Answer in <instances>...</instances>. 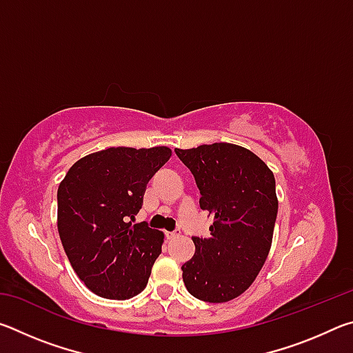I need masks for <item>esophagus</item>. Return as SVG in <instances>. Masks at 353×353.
I'll return each instance as SVG.
<instances>
[{
	"mask_svg": "<svg viewBox=\"0 0 353 353\" xmlns=\"http://www.w3.org/2000/svg\"><path fill=\"white\" fill-rule=\"evenodd\" d=\"M177 236H179L177 232H166V238H168V240H174Z\"/></svg>",
	"mask_w": 353,
	"mask_h": 353,
	"instance_id": "obj_1",
	"label": "esophagus"
}]
</instances>
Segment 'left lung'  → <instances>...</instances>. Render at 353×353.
Returning <instances> with one entry per match:
<instances>
[{
	"label": "left lung",
	"instance_id": "obj_1",
	"mask_svg": "<svg viewBox=\"0 0 353 353\" xmlns=\"http://www.w3.org/2000/svg\"><path fill=\"white\" fill-rule=\"evenodd\" d=\"M193 172L199 205L213 218L207 238L193 236L194 255L182 265L191 296L221 303L243 294L265 265L279 201L276 179L260 157L232 143L176 149Z\"/></svg>",
	"mask_w": 353,
	"mask_h": 353
}]
</instances>
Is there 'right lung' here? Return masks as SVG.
I'll return each instance as SVG.
<instances>
[{
	"label": "right lung",
	"mask_w": 353,
	"mask_h": 353,
	"mask_svg": "<svg viewBox=\"0 0 353 353\" xmlns=\"http://www.w3.org/2000/svg\"><path fill=\"white\" fill-rule=\"evenodd\" d=\"M170 157L166 146L109 148L77 160L59 185L62 246L77 277L99 297L126 301L146 288L165 235L130 219L149 179Z\"/></svg>",
	"instance_id": "1"
}]
</instances>
